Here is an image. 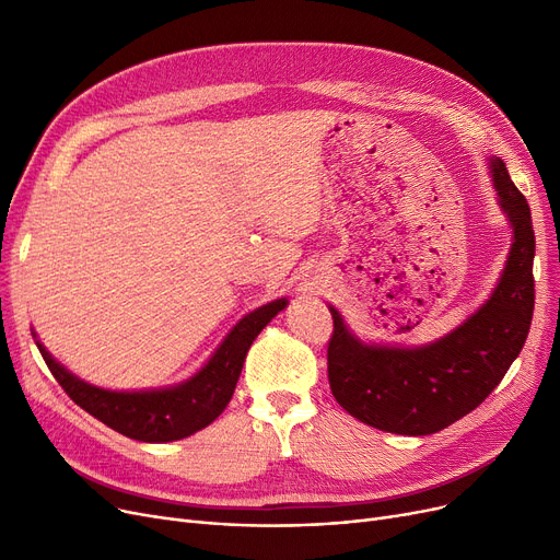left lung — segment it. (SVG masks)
Segmentation results:
<instances>
[{
	"label": "left lung",
	"instance_id": "8db88e82",
	"mask_svg": "<svg viewBox=\"0 0 560 560\" xmlns=\"http://www.w3.org/2000/svg\"><path fill=\"white\" fill-rule=\"evenodd\" d=\"M499 209L513 226L506 268L486 304L452 334L422 347L368 345L329 306V386L357 420L399 435H429L475 410L524 347L536 304L532 209L502 159H490Z\"/></svg>",
	"mask_w": 560,
	"mask_h": 560
}]
</instances>
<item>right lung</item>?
I'll return each instance as SVG.
<instances>
[{
  "mask_svg": "<svg viewBox=\"0 0 560 560\" xmlns=\"http://www.w3.org/2000/svg\"><path fill=\"white\" fill-rule=\"evenodd\" d=\"M285 306L288 300L281 298L252 311L229 331L215 354L197 374L179 386L156 390L117 393L85 384L83 378L58 363L40 340H36V345L54 378L85 413L140 443H172L209 427L222 413L238 384L252 342Z\"/></svg>",
  "mask_w": 560,
  "mask_h": 560,
  "instance_id": "1",
  "label": "right lung"
}]
</instances>
